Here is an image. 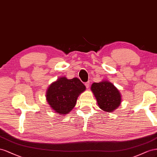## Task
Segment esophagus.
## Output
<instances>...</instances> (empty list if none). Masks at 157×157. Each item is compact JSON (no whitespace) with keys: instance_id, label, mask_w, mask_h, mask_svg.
<instances>
[{"instance_id":"obj_1","label":"esophagus","mask_w":157,"mask_h":157,"mask_svg":"<svg viewBox=\"0 0 157 157\" xmlns=\"http://www.w3.org/2000/svg\"><path fill=\"white\" fill-rule=\"evenodd\" d=\"M85 86H86V88H89V87H90V83H89V82H86L85 83Z\"/></svg>"}]
</instances>
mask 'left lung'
<instances>
[{
	"label": "left lung",
	"instance_id": "obj_1",
	"mask_svg": "<svg viewBox=\"0 0 157 157\" xmlns=\"http://www.w3.org/2000/svg\"><path fill=\"white\" fill-rule=\"evenodd\" d=\"M91 91L96 97L98 105L102 110L111 113L120 104V92L110 82L105 81L93 83Z\"/></svg>",
	"mask_w": 157,
	"mask_h": 157
}]
</instances>
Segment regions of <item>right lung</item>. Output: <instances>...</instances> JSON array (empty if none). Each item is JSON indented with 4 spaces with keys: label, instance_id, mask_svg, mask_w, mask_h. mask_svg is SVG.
I'll use <instances>...</instances> for the list:
<instances>
[{
    "label": "right lung",
    "instance_id": "obj_1",
    "mask_svg": "<svg viewBox=\"0 0 157 157\" xmlns=\"http://www.w3.org/2000/svg\"><path fill=\"white\" fill-rule=\"evenodd\" d=\"M84 90L86 86L78 78L68 79L62 77L48 87L47 100L56 113L66 114L72 110L78 95Z\"/></svg>",
    "mask_w": 157,
    "mask_h": 157
}]
</instances>
